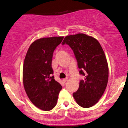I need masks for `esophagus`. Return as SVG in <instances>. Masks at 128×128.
Listing matches in <instances>:
<instances>
[{
  "instance_id": "obj_1",
  "label": "esophagus",
  "mask_w": 128,
  "mask_h": 128,
  "mask_svg": "<svg viewBox=\"0 0 128 128\" xmlns=\"http://www.w3.org/2000/svg\"><path fill=\"white\" fill-rule=\"evenodd\" d=\"M67 81H68L67 78H64V79L62 80V81L64 82H67Z\"/></svg>"
}]
</instances>
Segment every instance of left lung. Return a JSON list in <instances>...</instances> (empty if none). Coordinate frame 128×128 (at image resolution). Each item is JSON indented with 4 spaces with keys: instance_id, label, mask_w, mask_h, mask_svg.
<instances>
[{
    "instance_id": "left-lung-1",
    "label": "left lung",
    "mask_w": 128,
    "mask_h": 128,
    "mask_svg": "<svg viewBox=\"0 0 128 128\" xmlns=\"http://www.w3.org/2000/svg\"><path fill=\"white\" fill-rule=\"evenodd\" d=\"M65 44L72 50L80 74L85 76L73 96L80 106L90 108L98 102L106 89L109 75L106 58L98 41L85 34L67 36L62 42Z\"/></svg>"
}]
</instances>
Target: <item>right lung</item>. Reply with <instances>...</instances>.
I'll return each instance as SVG.
<instances>
[{
	"label": "right lung",
	"mask_w": 128,
	"mask_h": 128,
	"mask_svg": "<svg viewBox=\"0 0 128 128\" xmlns=\"http://www.w3.org/2000/svg\"><path fill=\"white\" fill-rule=\"evenodd\" d=\"M64 37L42 38L30 46L23 68L24 87L28 98L40 110H50L57 104L62 86L54 80L52 67L54 51Z\"/></svg>",
	"instance_id": "obj_1"
}]
</instances>
